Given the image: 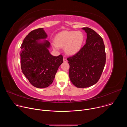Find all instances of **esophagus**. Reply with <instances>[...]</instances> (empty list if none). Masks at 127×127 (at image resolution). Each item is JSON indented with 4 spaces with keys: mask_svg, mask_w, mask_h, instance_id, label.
<instances>
[{
    "mask_svg": "<svg viewBox=\"0 0 127 127\" xmlns=\"http://www.w3.org/2000/svg\"><path fill=\"white\" fill-rule=\"evenodd\" d=\"M63 61H64V62H67V59L66 58H64L63 59Z\"/></svg>",
    "mask_w": 127,
    "mask_h": 127,
    "instance_id": "1",
    "label": "esophagus"
}]
</instances>
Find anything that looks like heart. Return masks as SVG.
Returning a JSON list of instances; mask_svg holds the SVG:
<instances>
[{
	"instance_id": "obj_1",
	"label": "heart",
	"mask_w": 127,
	"mask_h": 127,
	"mask_svg": "<svg viewBox=\"0 0 127 127\" xmlns=\"http://www.w3.org/2000/svg\"><path fill=\"white\" fill-rule=\"evenodd\" d=\"M84 35L79 31H67L60 32L55 37V42L52 43L53 48L56 51L60 47H64L65 52L68 55H74L81 49L83 41Z\"/></svg>"
}]
</instances>
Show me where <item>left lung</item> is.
<instances>
[{"label": "left lung", "instance_id": "1", "mask_svg": "<svg viewBox=\"0 0 127 127\" xmlns=\"http://www.w3.org/2000/svg\"><path fill=\"white\" fill-rule=\"evenodd\" d=\"M82 29L87 33L85 44L74 55L67 59L70 65V79L78 88L88 87L97 83L106 61L102 38L89 28Z\"/></svg>", "mask_w": 127, "mask_h": 127}]
</instances>
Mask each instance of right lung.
<instances>
[{
	"label": "right lung",
	"instance_id": "add662e5",
	"mask_svg": "<svg viewBox=\"0 0 127 127\" xmlns=\"http://www.w3.org/2000/svg\"><path fill=\"white\" fill-rule=\"evenodd\" d=\"M47 37L43 28L31 31L24 39L20 52L23 74L32 86L40 88L47 87L52 83L59 67L63 62L62 55L56 57L50 53L49 41L38 42Z\"/></svg>",
	"mask_w": 127,
	"mask_h": 127
}]
</instances>
